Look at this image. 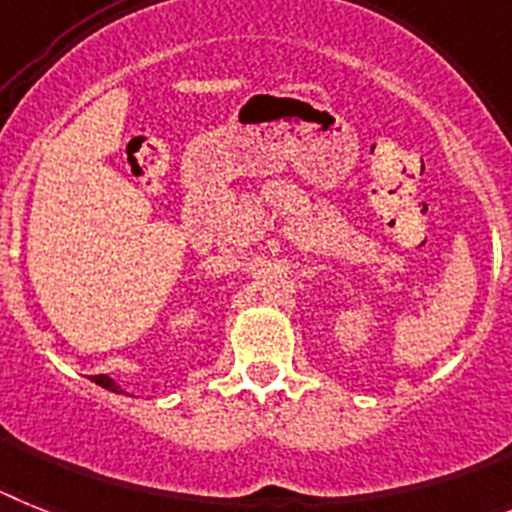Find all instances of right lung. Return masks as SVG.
I'll use <instances>...</instances> for the list:
<instances>
[{
  "label": "right lung",
  "mask_w": 512,
  "mask_h": 512,
  "mask_svg": "<svg viewBox=\"0 0 512 512\" xmlns=\"http://www.w3.org/2000/svg\"><path fill=\"white\" fill-rule=\"evenodd\" d=\"M92 381H95V384H100L102 389H110V391H121V389H118V386H115V381L110 379V376H102V373H100V376H92Z\"/></svg>",
  "instance_id": "obj_1"
}]
</instances>
